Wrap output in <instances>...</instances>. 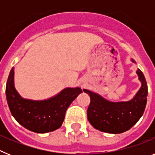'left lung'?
I'll use <instances>...</instances> for the list:
<instances>
[{
	"instance_id": "left-lung-1",
	"label": "left lung",
	"mask_w": 155,
	"mask_h": 155,
	"mask_svg": "<svg viewBox=\"0 0 155 155\" xmlns=\"http://www.w3.org/2000/svg\"><path fill=\"white\" fill-rule=\"evenodd\" d=\"M134 63L135 61L132 60ZM142 85L134 98L128 102H112L98 94L84 89L91 102L87 111V120L95 129L109 134L128 130L140 120L144 112L147 97V84L140 70L137 71Z\"/></svg>"
}]
</instances>
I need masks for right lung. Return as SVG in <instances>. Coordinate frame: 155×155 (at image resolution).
I'll list each match as a JSON object with an SVG mask.
<instances>
[{"label":"right lung","instance_id":"obj_1","mask_svg":"<svg viewBox=\"0 0 155 155\" xmlns=\"http://www.w3.org/2000/svg\"><path fill=\"white\" fill-rule=\"evenodd\" d=\"M82 91L80 87H68L53 98L43 101L24 99L14 87L12 68L6 84V97L14 118L32 132L44 134L60 128L71 102Z\"/></svg>","mask_w":155,"mask_h":155}]
</instances>
